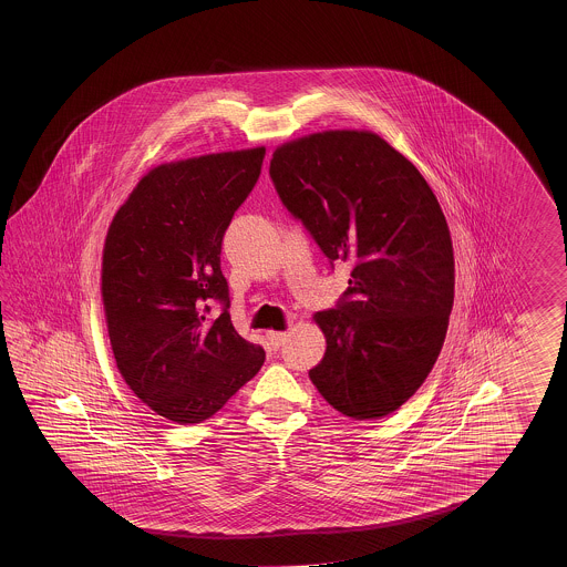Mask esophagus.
Returning a JSON list of instances; mask_svg holds the SVG:
<instances>
[{"label":"esophagus","mask_w":567,"mask_h":567,"mask_svg":"<svg viewBox=\"0 0 567 567\" xmlns=\"http://www.w3.org/2000/svg\"><path fill=\"white\" fill-rule=\"evenodd\" d=\"M286 338H288V332H274V330H271V332H267L269 347L274 350L279 349V347L286 342Z\"/></svg>","instance_id":"34e87169"}]
</instances>
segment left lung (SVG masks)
I'll list each match as a JSON object with an SVG mask.
<instances>
[{
    "label": "left lung",
    "mask_w": 567,
    "mask_h": 567,
    "mask_svg": "<svg viewBox=\"0 0 567 567\" xmlns=\"http://www.w3.org/2000/svg\"><path fill=\"white\" fill-rule=\"evenodd\" d=\"M281 203L332 261L350 259L337 310L313 313L324 359L318 393L352 420H379L423 385L454 306L446 217L420 169L367 130H328L278 145Z\"/></svg>",
    "instance_id": "obj_1"
}]
</instances>
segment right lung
Wrapping results in <instances>:
<instances>
[{"mask_svg":"<svg viewBox=\"0 0 567 567\" xmlns=\"http://www.w3.org/2000/svg\"><path fill=\"white\" fill-rule=\"evenodd\" d=\"M266 147L159 164L109 225L101 298L123 381L169 422L215 415L259 373L266 350L235 330L220 245L261 174ZM226 303L210 321L207 303Z\"/></svg>","mask_w":567,"mask_h":567,"instance_id":"1","label":"right lung"}]
</instances>
